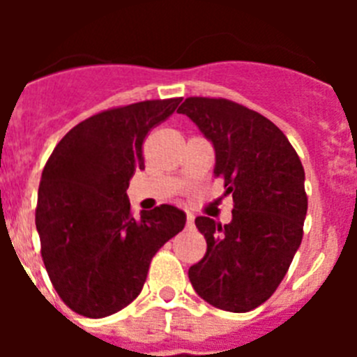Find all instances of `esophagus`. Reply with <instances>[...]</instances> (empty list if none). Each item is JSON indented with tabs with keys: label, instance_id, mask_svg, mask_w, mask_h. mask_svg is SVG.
<instances>
[{
	"label": "esophagus",
	"instance_id": "1",
	"mask_svg": "<svg viewBox=\"0 0 357 357\" xmlns=\"http://www.w3.org/2000/svg\"><path fill=\"white\" fill-rule=\"evenodd\" d=\"M193 225H195V216L191 213H188L185 214V227H188V229H193Z\"/></svg>",
	"mask_w": 357,
	"mask_h": 357
}]
</instances>
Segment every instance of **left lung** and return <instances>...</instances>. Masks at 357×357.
<instances>
[{
    "label": "left lung",
    "mask_w": 357,
    "mask_h": 357,
    "mask_svg": "<svg viewBox=\"0 0 357 357\" xmlns=\"http://www.w3.org/2000/svg\"><path fill=\"white\" fill-rule=\"evenodd\" d=\"M213 141L214 176L232 195V222L198 216L207 252L189 268L195 291L211 305L247 313L284 279L304 236V168L282 130L225 98L191 96L178 107Z\"/></svg>",
    "instance_id": "1"
}]
</instances>
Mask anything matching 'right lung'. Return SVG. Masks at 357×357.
<instances>
[{
    "mask_svg": "<svg viewBox=\"0 0 357 357\" xmlns=\"http://www.w3.org/2000/svg\"><path fill=\"white\" fill-rule=\"evenodd\" d=\"M182 98L112 107L78 123L43 169L36 225L40 255L66 305L87 318L121 311L139 295L153 255L185 225L173 206L132 216L127 197L144 169L148 132L169 118Z\"/></svg>",
    "mask_w": 357,
    "mask_h": 357,
    "instance_id": "1",
    "label": "right lung"
}]
</instances>
